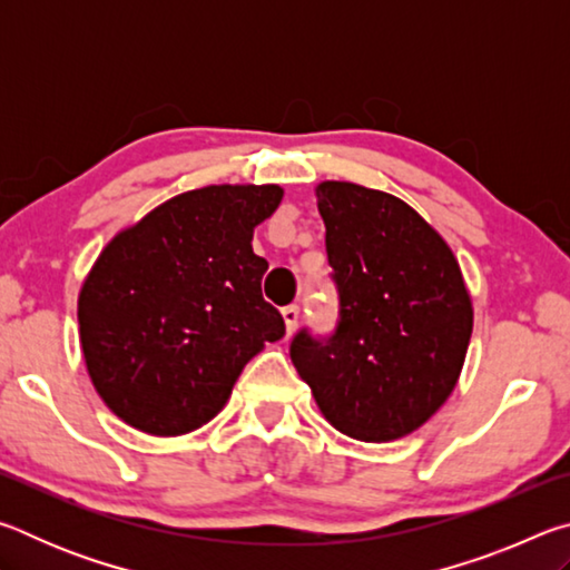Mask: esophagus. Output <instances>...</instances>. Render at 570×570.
<instances>
[{
	"mask_svg": "<svg viewBox=\"0 0 570 570\" xmlns=\"http://www.w3.org/2000/svg\"><path fill=\"white\" fill-rule=\"evenodd\" d=\"M282 316H284V322H286V334L292 336L294 330H296V324H298V306L296 304L284 306L282 308Z\"/></svg>",
	"mask_w": 570,
	"mask_h": 570,
	"instance_id": "esophagus-1",
	"label": "esophagus"
}]
</instances>
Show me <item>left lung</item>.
<instances>
[{"instance_id":"1","label":"left lung","mask_w":570,"mask_h":570,"mask_svg":"<svg viewBox=\"0 0 570 570\" xmlns=\"http://www.w3.org/2000/svg\"><path fill=\"white\" fill-rule=\"evenodd\" d=\"M340 296L332 334L298 330L292 362L336 430L390 442L428 422L458 384L472 334L470 294L442 236L390 193L316 188Z\"/></svg>"}]
</instances>
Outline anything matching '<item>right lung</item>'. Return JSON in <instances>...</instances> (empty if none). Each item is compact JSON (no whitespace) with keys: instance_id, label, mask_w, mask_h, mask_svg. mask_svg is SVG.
<instances>
[{"instance_id":"1","label":"right lung","mask_w":570,"mask_h":570,"mask_svg":"<svg viewBox=\"0 0 570 570\" xmlns=\"http://www.w3.org/2000/svg\"><path fill=\"white\" fill-rule=\"evenodd\" d=\"M278 186L180 193L115 236L85 278L77 322L105 404L148 435H186L214 420L250 356L282 340L262 296L266 258L254 228Z\"/></svg>"}]
</instances>
